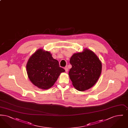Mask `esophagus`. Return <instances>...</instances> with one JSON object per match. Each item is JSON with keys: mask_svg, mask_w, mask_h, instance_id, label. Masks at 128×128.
<instances>
[{"mask_svg": "<svg viewBox=\"0 0 128 128\" xmlns=\"http://www.w3.org/2000/svg\"><path fill=\"white\" fill-rule=\"evenodd\" d=\"M64 69H65V72H68V68L67 67H65Z\"/></svg>", "mask_w": 128, "mask_h": 128, "instance_id": "1", "label": "esophagus"}]
</instances>
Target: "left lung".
Returning <instances> with one entry per match:
<instances>
[{
  "mask_svg": "<svg viewBox=\"0 0 128 128\" xmlns=\"http://www.w3.org/2000/svg\"><path fill=\"white\" fill-rule=\"evenodd\" d=\"M70 62L72 68L68 75L77 90L84 91L96 84L102 72V63L94 52L85 49L74 54Z\"/></svg>",
  "mask_w": 128,
  "mask_h": 128,
  "instance_id": "8db88e82",
  "label": "left lung"
}]
</instances>
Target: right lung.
Listing matches in <instances>:
<instances>
[{"label": "right lung", "mask_w": 128, "mask_h": 128, "mask_svg": "<svg viewBox=\"0 0 128 128\" xmlns=\"http://www.w3.org/2000/svg\"><path fill=\"white\" fill-rule=\"evenodd\" d=\"M26 70L30 82L43 90L51 88L60 73L65 71L49 52L43 49H38L31 56L26 65Z\"/></svg>", "instance_id": "right-lung-1"}]
</instances>
